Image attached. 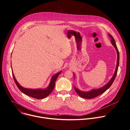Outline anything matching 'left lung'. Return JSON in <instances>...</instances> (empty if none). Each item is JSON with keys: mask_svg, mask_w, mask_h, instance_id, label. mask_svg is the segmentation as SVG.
<instances>
[{"mask_svg": "<svg viewBox=\"0 0 130 130\" xmlns=\"http://www.w3.org/2000/svg\"><path fill=\"white\" fill-rule=\"evenodd\" d=\"M108 35L109 36V37L111 38V42L112 44L113 45V46L115 47V48L116 49V50L117 51V66H116V70H115V72L112 77L111 78V79L108 82V83L106 85H105L104 87H103L100 89H93L90 91L85 92V91H80L79 90H78V89H77L76 87H74L75 91L78 94L79 96H80L81 98H84V99H91L94 98H95V97L101 95V94L103 93L104 92H105L106 90L110 88V87L112 85V83L113 82V81L116 78V75L117 74V72H118V66H119V52L118 49V48H117L115 40L113 39V37L110 34H108Z\"/></svg>", "mask_w": 130, "mask_h": 130, "instance_id": "8db88e82", "label": "left lung"}]
</instances>
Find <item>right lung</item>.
Listing matches in <instances>:
<instances>
[{
  "mask_svg": "<svg viewBox=\"0 0 130 130\" xmlns=\"http://www.w3.org/2000/svg\"><path fill=\"white\" fill-rule=\"evenodd\" d=\"M61 72H59L57 74H56L55 75L53 76V77L51 78V80L50 81V83L49 84V86L48 87L45 89H27L22 87L20 85V84L18 83V81H17L14 74L12 72V76L13 77V79L14 80V81L15 82V84L17 85V87L19 89V90L23 92V93L25 94L26 95L32 97L35 99H42L46 96H48L49 94L51 93V92L53 91L54 86H55V81L58 77V75L61 74Z\"/></svg>",
  "mask_w": 130,
  "mask_h": 130,
  "instance_id": "add662e5",
  "label": "right lung"
}]
</instances>
